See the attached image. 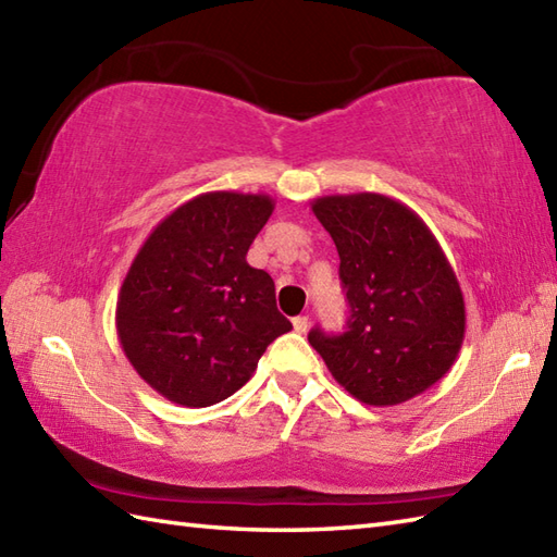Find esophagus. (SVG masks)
I'll return each mask as SVG.
<instances>
[{
	"mask_svg": "<svg viewBox=\"0 0 557 557\" xmlns=\"http://www.w3.org/2000/svg\"><path fill=\"white\" fill-rule=\"evenodd\" d=\"M292 325H294V333L304 335L306 330H309V318H306V315H297V318H294V321H292Z\"/></svg>",
	"mask_w": 557,
	"mask_h": 557,
	"instance_id": "obj_1",
	"label": "esophagus"
}]
</instances>
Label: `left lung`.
<instances>
[{
    "label": "left lung",
    "mask_w": 557,
    "mask_h": 557,
    "mask_svg": "<svg viewBox=\"0 0 557 557\" xmlns=\"http://www.w3.org/2000/svg\"><path fill=\"white\" fill-rule=\"evenodd\" d=\"M313 215L333 236L347 289V333H309L335 381L371 407L425 393L465 342V294L425 222L383 194L323 196Z\"/></svg>",
    "instance_id": "8db88e82"
}]
</instances>
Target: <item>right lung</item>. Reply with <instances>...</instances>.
<instances>
[{
  "instance_id": "1",
  "label": "right lung",
  "mask_w": 557,
  "mask_h": 557,
  "mask_svg": "<svg viewBox=\"0 0 557 557\" xmlns=\"http://www.w3.org/2000/svg\"><path fill=\"white\" fill-rule=\"evenodd\" d=\"M272 210L265 194H200L138 248L116 299V335L136 373L174 405L227 399L292 330L275 282L246 263Z\"/></svg>"
}]
</instances>
